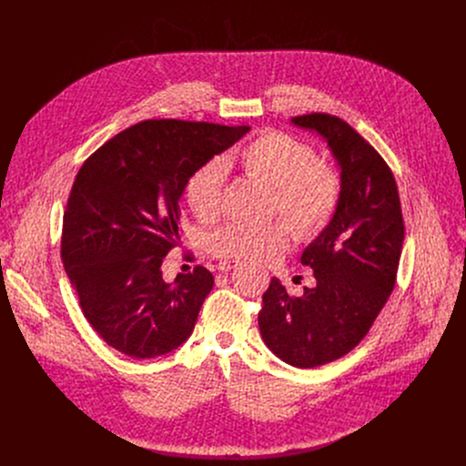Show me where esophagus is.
<instances>
[{
  "label": "esophagus",
  "mask_w": 466,
  "mask_h": 466,
  "mask_svg": "<svg viewBox=\"0 0 466 466\" xmlns=\"http://www.w3.org/2000/svg\"><path fill=\"white\" fill-rule=\"evenodd\" d=\"M238 265V261H232V259H223V261H219L218 263V269L221 271V273H228L230 269H234Z\"/></svg>",
  "instance_id": "1"
}]
</instances>
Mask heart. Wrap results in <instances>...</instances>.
Here are the masks:
<instances>
[{
    "label": "heart",
    "mask_w": 466,
    "mask_h": 466,
    "mask_svg": "<svg viewBox=\"0 0 466 466\" xmlns=\"http://www.w3.org/2000/svg\"><path fill=\"white\" fill-rule=\"evenodd\" d=\"M230 164L273 187L275 207L299 238L319 234L334 218L341 198V178L334 167L317 164L315 151L284 132H265L248 142ZM225 166L210 160L197 167L186 182V203L193 216L212 221L219 216ZM289 245L284 223H234L210 239L218 256L265 263L279 258Z\"/></svg>",
    "instance_id": "1"
}]
</instances>
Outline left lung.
<instances>
[{"label": "left lung", "mask_w": 466, "mask_h": 466, "mask_svg": "<svg viewBox=\"0 0 466 466\" xmlns=\"http://www.w3.org/2000/svg\"><path fill=\"white\" fill-rule=\"evenodd\" d=\"M291 125L326 142L339 167L341 198L334 218L300 256L315 286L291 299L273 279L258 326L277 358L311 369L343 358L367 336L394 288L404 219L390 169L349 123L308 114L291 117Z\"/></svg>", "instance_id": "8db88e82"}]
</instances>
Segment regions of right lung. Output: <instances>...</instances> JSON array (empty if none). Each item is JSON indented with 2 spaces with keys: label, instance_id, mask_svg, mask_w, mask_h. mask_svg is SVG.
<instances>
[{
  "label": "right lung",
  "instance_id": "right-lung-1",
  "mask_svg": "<svg viewBox=\"0 0 466 466\" xmlns=\"http://www.w3.org/2000/svg\"><path fill=\"white\" fill-rule=\"evenodd\" d=\"M250 127L149 119L125 128L79 169L62 221V263L81 309L117 352L151 360L178 349L214 288L212 273L162 277L180 243L189 175Z\"/></svg>",
  "mask_w": 466,
  "mask_h": 466
}]
</instances>
